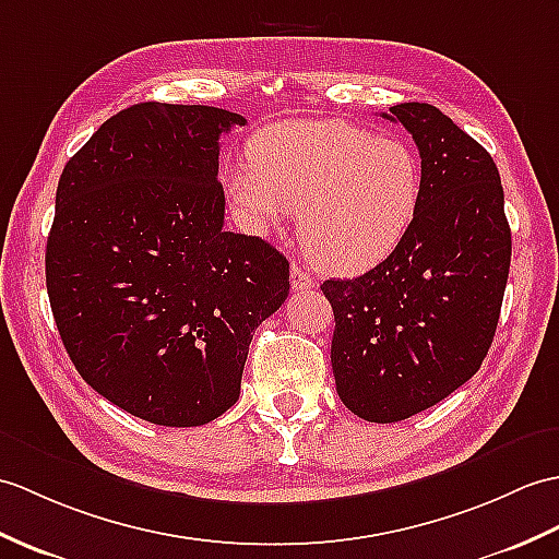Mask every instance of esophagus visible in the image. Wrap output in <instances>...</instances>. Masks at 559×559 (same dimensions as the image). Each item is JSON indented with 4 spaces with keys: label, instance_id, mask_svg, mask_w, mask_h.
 Masks as SVG:
<instances>
[{
    "label": "esophagus",
    "instance_id": "1",
    "mask_svg": "<svg viewBox=\"0 0 559 559\" xmlns=\"http://www.w3.org/2000/svg\"><path fill=\"white\" fill-rule=\"evenodd\" d=\"M290 285H293V290L295 293H302V290H311L317 285V281L311 278L305 269H300V266H295L293 264V271H290Z\"/></svg>",
    "mask_w": 559,
    "mask_h": 559
}]
</instances>
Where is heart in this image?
<instances>
[{
    "mask_svg": "<svg viewBox=\"0 0 559 559\" xmlns=\"http://www.w3.org/2000/svg\"><path fill=\"white\" fill-rule=\"evenodd\" d=\"M252 164L226 174L228 198L259 233L300 210L302 248L333 274H361L407 238L424 200L419 154L341 119H295L250 142Z\"/></svg>",
    "mask_w": 559,
    "mask_h": 559,
    "instance_id": "1",
    "label": "heart"
}]
</instances>
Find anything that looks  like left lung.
<instances>
[{
    "instance_id": "obj_1",
    "label": "left lung",
    "mask_w": 559,
    "mask_h": 559,
    "mask_svg": "<svg viewBox=\"0 0 559 559\" xmlns=\"http://www.w3.org/2000/svg\"><path fill=\"white\" fill-rule=\"evenodd\" d=\"M383 119L412 133L424 200L400 248L359 278L321 285L335 317V391L357 417L393 424L433 407L481 367L510 274L512 233L498 166L424 102Z\"/></svg>"
}]
</instances>
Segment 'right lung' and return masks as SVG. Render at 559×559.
I'll use <instances>...</instances> for the list:
<instances>
[{"label": "right lung", "instance_id": "1", "mask_svg": "<svg viewBox=\"0 0 559 559\" xmlns=\"http://www.w3.org/2000/svg\"><path fill=\"white\" fill-rule=\"evenodd\" d=\"M240 114L140 102L63 166L47 293L87 385L159 426H202L238 402L254 329L285 302L290 264L224 228L218 138Z\"/></svg>", "mask_w": 559, "mask_h": 559}]
</instances>
